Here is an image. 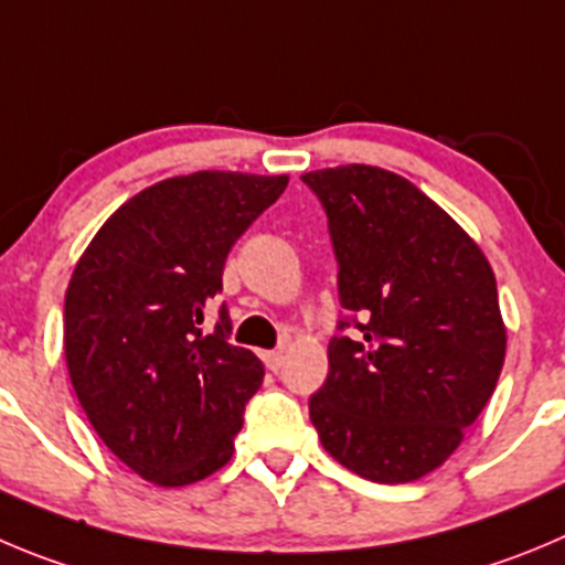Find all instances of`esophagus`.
Here are the masks:
<instances>
[{"label": "esophagus", "instance_id": "obj_1", "mask_svg": "<svg viewBox=\"0 0 565 565\" xmlns=\"http://www.w3.org/2000/svg\"><path fill=\"white\" fill-rule=\"evenodd\" d=\"M262 360H265V365L270 367V371H281V365H284V354H281V351H267V354L262 356Z\"/></svg>", "mask_w": 565, "mask_h": 565}]
</instances>
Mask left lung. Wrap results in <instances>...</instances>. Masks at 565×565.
<instances>
[{
	"mask_svg": "<svg viewBox=\"0 0 565 565\" xmlns=\"http://www.w3.org/2000/svg\"><path fill=\"white\" fill-rule=\"evenodd\" d=\"M300 178L329 214L342 309L362 320L354 340L329 342L309 418L348 471L413 482L455 455L497 390L508 351L497 276L407 178L371 163Z\"/></svg>",
	"mask_w": 565,
	"mask_h": 565,
	"instance_id": "8db88e82",
	"label": "left lung"
}]
</instances>
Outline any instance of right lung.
<instances>
[{"mask_svg":"<svg viewBox=\"0 0 565 565\" xmlns=\"http://www.w3.org/2000/svg\"><path fill=\"white\" fill-rule=\"evenodd\" d=\"M287 175L203 170L141 189L94 234L68 278L63 354L94 431L161 488L200 482L234 455L265 379L231 345L228 312L205 334L225 256L281 198Z\"/></svg>","mask_w":565,"mask_h":565,"instance_id":"obj_1","label":"right lung"}]
</instances>
